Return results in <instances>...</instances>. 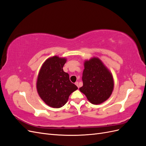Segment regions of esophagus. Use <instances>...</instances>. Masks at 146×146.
<instances>
[{
	"label": "esophagus",
	"instance_id": "obj_1",
	"mask_svg": "<svg viewBox=\"0 0 146 146\" xmlns=\"http://www.w3.org/2000/svg\"><path fill=\"white\" fill-rule=\"evenodd\" d=\"M75 84H76V85L77 86V87H78V88H79V86H78V85H79V83H78V82H76V83H75Z\"/></svg>",
	"mask_w": 146,
	"mask_h": 146
}]
</instances>
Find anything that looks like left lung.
<instances>
[{"mask_svg":"<svg viewBox=\"0 0 146 146\" xmlns=\"http://www.w3.org/2000/svg\"><path fill=\"white\" fill-rule=\"evenodd\" d=\"M84 68L83 86L79 90L92 104L104 102L109 99L114 89L111 72L98 57L86 60Z\"/></svg>","mask_w":146,"mask_h":146,"instance_id":"8db88e82","label":"left lung"}]
</instances>
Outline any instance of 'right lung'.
Wrapping results in <instances>:
<instances>
[{"mask_svg": "<svg viewBox=\"0 0 146 146\" xmlns=\"http://www.w3.org/2000/svg\"><path fill=\"white\" fill-rule=\"evenodd\" d=\"M67 59L53 56L47 58L39 70L36 81L38 95L44 103L52 108L62 107L69 96L78 89L69 80L68 73L64 72L63 66Z\"/></svg>", "mask_w": 146, "mask_h": 146, "instance_id": "1", "label": "right lung"}]
</instances>
